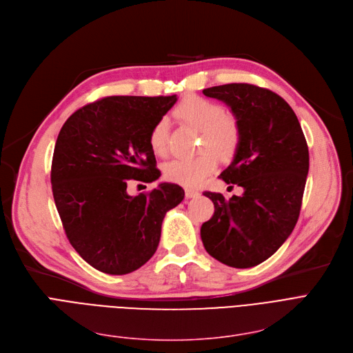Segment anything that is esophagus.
<instances>
[{
    "label": "esophagus",
    "mask_w": 353,
    "mask_h": 353,
    "mask_svg": "<svg viewBox=\"0 0 353 353\" xmlns=\"http://www.w3.org/2000/svg\"><path fill=\"white\" fill-rule=\"evenodd\" d=\"M185 196H187V198H196V196H199V192H198L196 190L187 188V190H185Z\"/></svg>",
    "instance_id": "1"
}]
</instances>
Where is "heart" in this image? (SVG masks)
Wrapping results in <instances>:
<instances>
[{"mask_svg":"<svg viewBox=\"0 0 353 353\" xmlns=\"http://www.w3.org/2000/svg\"><path fill=\"white\" fill-rule=\"evenodd\" d=\"M181 121L201 130L199 148L203 152L194 158L174 159L163 168L165 176L181 185L195 187L211 175L216 166V157L228 159L240 143V125L231 113L224 112L220 103L201 96H188L175 109ZM166 117L157 121L149 132V146L155 155L163 157L168 149ZM207 148V151L203 149Z\"/></svg>","mask_w":353,"mask_h":353,"instance_id":"b5f03b06","label":"heart"}]
</instances>
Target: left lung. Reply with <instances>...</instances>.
<instances>
[{"label":"left lung","mask_w":353,"mask_h":353,"mask_svg":"<svg viewBox=\"0 0 353 353\" xmlns=\"http://www.w3.org/2000/svg\"><path fill=\"white\" fill-rule=\"evenodd\" d=\"M203 93L224 102L240 125V143L220 176L244 192L230 199L204 192L215 211L201 227V240L223 264L254 267L276 253L297 223L309 172L306 138L293 109L272 90L230 83Z\"/></svg>","instance_id":"left-lung-1"}]
</instances>
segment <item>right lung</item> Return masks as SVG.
Returning a JSON list of instances; mask_svg holds the SVG:
<instances>
[{
	"instance_id": "1",
	"label": "right lung",
	"mask_w": 353,
	"mask_h": 353,
	"mask_svg": "<svg viewBox=\"0 0 353 353\" xmlns=\"http://www.w3.org/2000/svg\"><path fill=\"white\" fill-rule=\"evenodd\" d=\"M172 96H109L76 110L63 125L52 162V188L65 236L96 270L122 276L155 251L166 211L183 199L176 183L161 182L130 196V179L161 176L149 132Z\"/></svg>"
}]
</instances>
